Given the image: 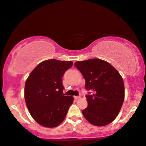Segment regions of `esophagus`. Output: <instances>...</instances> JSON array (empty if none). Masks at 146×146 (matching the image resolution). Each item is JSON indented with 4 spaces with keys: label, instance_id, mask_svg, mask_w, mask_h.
Listing matches in <instances>:
<instances>
[{
    "label": "esophagus",
    "instance_id": "esophagus-1",
    "mask_svg": "<svg viewBox=\"0 0 146 146\" xmlns=\"http://www.w3.org/2000/svg\"><path fill=\"white\" fill-rule=\"evenodd\" d=\"M74 98H75V99H79V98H81V96H74Z\"/></svg>",
    "mask_w": 146,
    "mask_h": 146
}]
</instances>
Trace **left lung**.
Here are the masks:
<instances>
[{"instance_id": "obj_1", "label": "left lung", "mask_w": 146, "mask_h": 146, "mask_svg": "<svg viewBox=\"0 0 146 146\" xmlns=\"http://www.w3.org/2000/svg\"><path fill=\"white\" fill-rule=\"evenodd\" d=\"M75 66L85 80L88 106L82 111L91 124L104 126L111 123L120 112L124 100L122 76L114 67L100 59L76 61Z\"/></svg>"}]
</instances>
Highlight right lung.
<instances>
[{
  "instance_id": "obj_1",
  "label": "right lung",
  "mask_w": 146,
  "mask_h": 146,
  "mask_svg": "<svg viewBox=\"0 0 146 146\" xmlns=\"http://www.w3.org/2000/svg\"><path fill=\"white\" fill-rule=\"evenodd\" d=\"M72 65L71 61L48 59L39 63L26 79V106L32 118L41 126H59L73 104V96L63 94L62 84L63 75Z\"/></svg>"
}]
</instances>
